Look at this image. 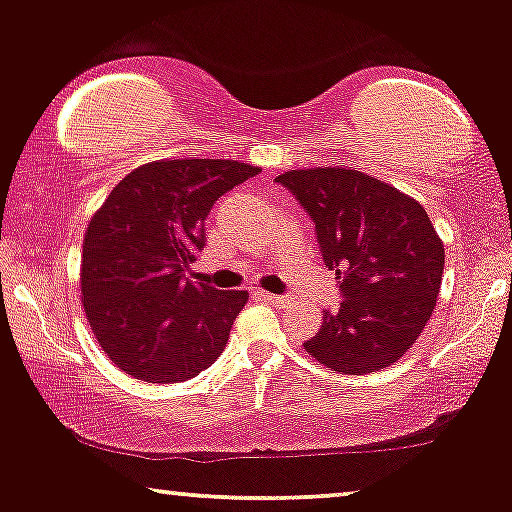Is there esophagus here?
Listing matches in <instances>:
<instances>
[{
  "label": "esophagus",
  "mask_w": 512,
  "mask_h": 512,
  "mask_svg": "<svg viewBox=\"0 0 512 512\" xmlns=\"http://www.w3.org/2000/svg\"><path fill=\"white\" fill-rule=\"evenodd\" d=\"M260 298L264 303L269 305H286L288 303V295H276V293H260Z\"/></svg>",
  "instance_id": "1"
}]
</instances>
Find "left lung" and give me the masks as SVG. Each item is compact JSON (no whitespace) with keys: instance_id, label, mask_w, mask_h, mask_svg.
Listing matches in <instances>:
<instances>
[{"instance_id":"1","label":"left lung","mask_w":512,"mask_h":512,"mask_svg":"<svg viewBox=\"0 0 512 512\" xmlns=\"http://www.w3.org/2000/svg\"><path fill=\"white\" fill-rule=\"evenodd\" d=\"M276 183L310 214L341 293V305L324 310L305 350L341 374L393 365L422 334L439 298L446 255L429 214L353 166L286 171Z\"/></svg>"}]
</instances>
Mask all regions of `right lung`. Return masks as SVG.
Here are the masks:
<instances>
[{
    "instance_id": "right-lung-1",
    "label": "right lung",
    "mask_w": 512,
    "mask_h": 512,
    "mask_svg": "<svg viewBox=\"0 0 512 512\" xmlns=\"http://www.w3.org/2000/svg\"><path fill=\"white\" fill-rule=\"evenodd\" d=\"M257 174L231 159L150 162L90 219L80 269L85 317L126 374L178 384L221 355L248 293L193 281L190 264L205 248L214 202Z\"/></svg>"
}]
</instances>
